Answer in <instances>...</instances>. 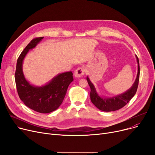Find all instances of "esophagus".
Here are the masks:
<instances>
[{
	"label": "esophagus",
	"mask_w": 155,
	"mask_h": 155,
	"mask_svg": "<svg viewBox=\"0 0 155 155\" xmlns=\"http://www.w3.org/2000/svg\"><path fill=\"white\" fill-rule=\"evenodd\" d=\"M85 68H82V67H79L75 71V76L77 78H80V77H82L84 75V73H85Z\"/></svg>",
	"instance_id": "esophagus-1"
}]
</instances>
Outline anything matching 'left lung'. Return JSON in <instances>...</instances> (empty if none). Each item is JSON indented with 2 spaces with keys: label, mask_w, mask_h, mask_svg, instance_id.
Wrapping results in <instances>:
<instances>
[{
  "label": "left lung",
  "mask_w": 155,
  "mask_h": 155,
  "mask_svg": "<svg viewBox=\"0 0 155 155\" xmlns=\"http://www.w3.org/2000/svg\"><path fill=\"white\" fill-rule=\"evenodd\" d=\"M136 58L137 59V74L134 84L128 91L116 97H110V98H104V97H101L97 94L95 88L93 84L91 82L90 79H89L88 77H87V82L91 87V100L96 107L105 112L115 111L125 106L129 102V101L134 97L137 89L140 73L139 60H138V58L136 55Z\"/></svg>",
  "instance_id": "1"
}]
</instances>
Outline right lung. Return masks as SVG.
Masks as SVG:
<instances>
[{"instance_id": "1", "label": "right lung", "mask_w": 155, "mask_h": 155, "mask_svg": "<svg viewBox=\"0 0 155 155\" xmlns=\"http://www.w3.org/2000/svg\"><path fill=\"white\" fill-rule=\"evenodd\" d=\"M44 37L36 38L24 49L17 61L15 72L16 88L20 99L27 107L40 113H50L58 109L63 102L68 87L73 82L71 71L60 73L41 87L31 85L22 71V62L29 50L34 48Z\"/></svg>"}]
</instances>
